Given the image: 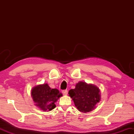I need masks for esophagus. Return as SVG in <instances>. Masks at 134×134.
I'll list each match as a JSON object with an SVG mask.
<instances>
[{
	"label": "esophagus",
	"instance_id": "1",
	"mask_svg": "<svg viewBox=\"0 0 134 134\" xmlns=\"http://www.w3.org/2000/svg\"><path fill=\"white\" fill-rule=\"evenodd\" d=\"M63 94L64 95V96H66V95H67V93H68V91L67 90H63Z\"/></svg>",
	"mask_w": 134,
	"mask_h": 134
}]
</instances>
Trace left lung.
I'll use <instances>...</instances> for the list:
<instances>
[{"label":"left lung","instance_id":"1","mask_svg":"<svg viewBox=\"0 0 134 134\" xmlns=\"http://www.w3.org/2000/svg\"><path fill=\"white\" fill-rule=\"evenodd\" d=\"M69 94L77 109L83 113L94 109L97 104L101 100L99 88L94 85L82 81L76 83L75 89H71Z\"/></svg>","mask_w":134,"mask_h":134}]
</instances>
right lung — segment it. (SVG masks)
Wrapping results in <instances>:
<instances>
[{"instance_id":"right-lung-1","label":"right lung","mask_w":134,"mask_h":134,"mask_svg":"<svg viewBox=\"0 0 134 134\" xmlns=\"http://www.w3.org/2000/svg\"><path fill=\"white\" fill-rule=\"evenodd\" d=\"M62 96L59 90L51 89L47 83L38 85L31 90V97L35 105L44 112L54 109L56 107L55 103Z\"/></svg>"}]
</instances>
